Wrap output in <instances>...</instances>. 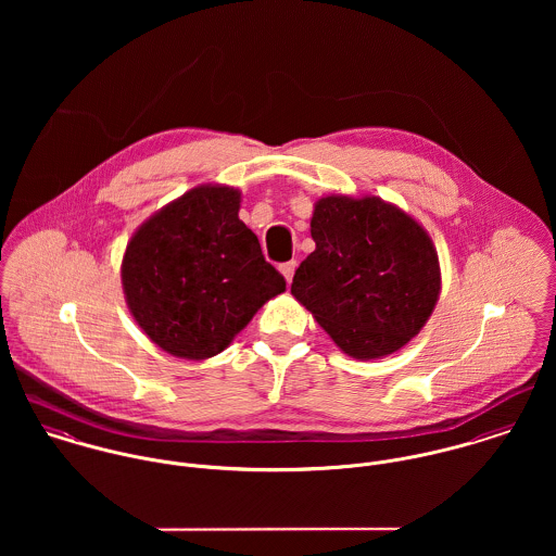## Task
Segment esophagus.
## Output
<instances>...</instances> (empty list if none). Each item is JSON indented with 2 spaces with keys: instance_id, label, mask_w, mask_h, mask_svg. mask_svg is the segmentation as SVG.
Wrapping results in <instances>:
<instances>
[{
  "instance_id": "esophagus-1",
  "label": "esophagus",
  "mask_w": 556,
  "mask_h": 556,
  "mask_svg": "<svg viewBox=\"0 0 556 556\" xmlns=\"http://www.w3.org/2000/svg\"><path fill=\"white\" fill-rule=\"evenodd\" d=\"M295 267H298V263H295V261H289V263H282V265H280V271H282V276H285V280H287V282H291V280H293Z\"/></svg>"
}]
</instances>
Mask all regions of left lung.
I'll return each mask as SVG.
<instances>
[{
    "label": "left lung",
    "mask_w": 556,
    "mask_h": 556,
    "mask_svg": "<svg viewBox=\"0 0 556 556\" xmlns=\"http://www.w3.org/2000/svg\"><path fill=\"white\" fill-rule=\"evenodd\" d=\"M311 236L317 248L291 295L342 353L386 357L419 333L439 302L441 267L413 216L379 197L329 194L315 203Z\"/></svg>",
    "instance_id": "left-lung-1"
}]
</instances>
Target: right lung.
I'll return each instance as SVG.
<instances>
[{
  "instance_id": "1",
  "label": "right lung",
  "mask_w": 556,
  "mask_h": 556,
  "mask_svg": "<svg viewBox=\"0 0 556 556\" xmlns=\"http://www.w3.org/2000/svg\"><path fill=\"white\" fill-rule=\"evenodd\" d=\"M239 203L238 188L201 184L150 216L126 245L128 311L173 357L199 362L223 353L287 289L239 220Z\"/></svg>"
}]
</instances>
